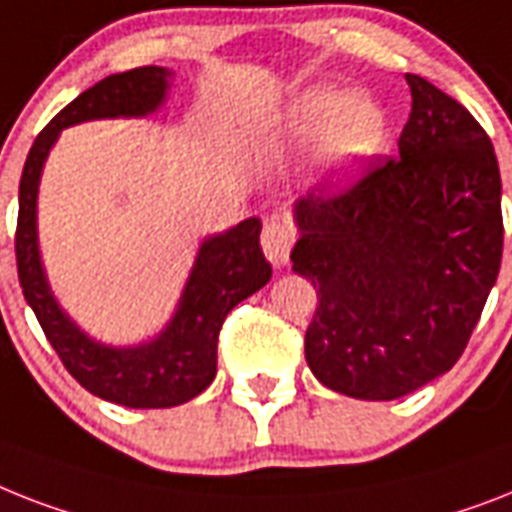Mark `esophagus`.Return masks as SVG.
<instances>
[{"label": "esophagus", "instance_id": "obj_1", "mask_svg": "<svg viewBox=\"0 0 512 512\" xmlns=\"http://www.w3.org/2000/svg\"><path fill=\"white\" fill-rule=\"evenodd\" d=\"M263 252L270 263L281 268V265L289 263V252H292V231L281 223V220H270L263 228Z\"/></svg>", "mask_w": 512, "mask_h": 512}]
</instances>
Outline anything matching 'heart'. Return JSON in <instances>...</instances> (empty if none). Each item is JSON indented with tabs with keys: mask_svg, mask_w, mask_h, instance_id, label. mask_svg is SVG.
Returning a JSON list of instances; mask_svg holds the SVG:
<instances>
[{
	"mask_svg": "<svg viewBox=\"0 0 512 512\" xmlns=\"http://www.w3.org/2000/svg\"><path fill=\"white\" fill-rule=\"evenodd\" d=\"M278 139L294 152L321 149L334 181H350L381 152L386 115L376 99L344 86H307L278 115Z\"/></svg>",
	"mask_w": 512,
	"mask_h": 512,
	"instance_id": "heart-1",
	"label": "heart"
}]
</instances>
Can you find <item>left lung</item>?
<instances>
[{"label":"left lung","instance_id":"1","mask_svg":"<svg viewBox=\"0 0 512 512\" xmlns=\"http://www.w3.org/2000/svg\"><path fill=\"white\" fill-rule=\"evenodd\" d=\"M400 152L339 197L294 202L292 270L318 307L305 357L323 386L386 402L458 363L502 260V181L484 128L426 78Z\"/></svg>","mask_w":512,"mask_h":512}]
</instances>
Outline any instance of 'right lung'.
<instances>
[{
  "label": "right lung",
  "instance_id": "1",
  "mask_svg": "<svg viewBox=\"0 0 512 512\" xmlns=\"http://www.w3.org/2000/svg\"><path fill=\"white\" fill-rule=\"evenodd\" d=\"M170 83L173 70L160 65L115 73L94 83L36 136L20 176L15 255L26 302L62 365L83 389L136 410L184 405L205 392L215 378L218 334L226 315L242 299L260 292L273 273L260 249L263 223L247 218L199 244L176 310L147 342H99L54 297L39 249V184L62 128L102 118H147L165 105Z\"/></svg>",
  "mask_w": 512,
  "mask_h": 512
}]
</instances>
